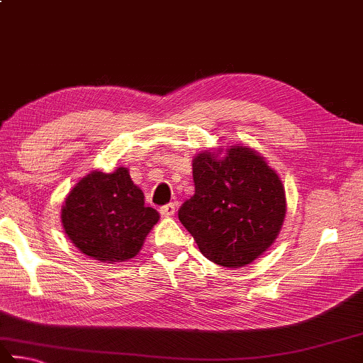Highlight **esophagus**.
<instances>
[{
	"instance_id": "1",
	"label": "esophagus",
	"mask_w": 363,
	"mask_h": 363,
	"mask_svg": "<svg viewBox=\"0 0 363 363\" xmlns=\"http://www.w3.org/2000/svg\"><path fill=\"white\" fill-rule=\"evenodd\" d=\"M160 214H162L163 217H171V216H174V214H176V204H174V203H168V204H164V206H162V208H160Z\"/></svg>"
}]
</instances>
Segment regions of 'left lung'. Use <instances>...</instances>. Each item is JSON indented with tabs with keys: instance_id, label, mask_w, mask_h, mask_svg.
I'll return each instance as SVG.
<instances>
[{
	"instance_id": "8db88e82",
	"label": "left lung",
	"mask_w": 363,
	"mask_h": 363,
	"mask_svg": "<svg viewBox=\"0 0 363 363\" xmlns=\"http://www.w3.org/2000/svg\"><path fill=\"white\" fill-rule=\"evenodd\" d=\"M195 194L179 208V220L208 260L225 268L252 263L273 245L286 216L279 176L259 152L230 146L225 155L194 159Z\"/></svg>"
}]
</instances>
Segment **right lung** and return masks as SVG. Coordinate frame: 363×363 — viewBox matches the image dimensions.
Masks as SVG:
<instances>
[{"label":"right lung","instance_id":"add662e5","mask_svg":"<svg viewBox=\"0 0 363 363\" xmlns=\"http://www.w3.org/2000/svg\"><path fill=\"white\" fill-rule=\"evenodd\" d=\"M159 219L123 167L84 176L62 209V225L72 245L90 259L108 263L133 259Z\"/></svg>","mask_w":363,"mask_h":363}]
</instances>
